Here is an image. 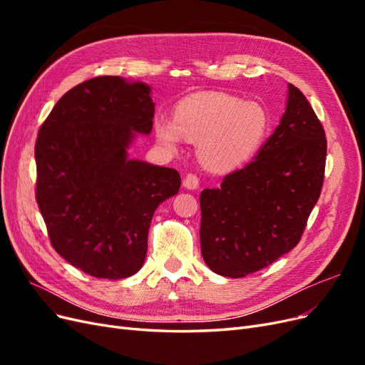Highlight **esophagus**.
I'll return each mask as SVG.
<instances>
[{"label": "esophagus", "instance_id": "1", "mask_svg": "<svg viewBox=\"0 0 365 365\" xmlns=\"http://www.w3.org/2000/svg\"><path fill=\"white\" fill-rule=\"evenodd\" d=\"M182 185L185 187L187 190H196L197 187H200V180H197V176L193 175V173H189L184 178L182 181Z\"/></svg>", "mask_w": 365, "mask_h": 365}]
</instances>
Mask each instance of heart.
Masks as SVG:
<instances>
[{
    "mask_svg": "<svg viewBox=\"0 0 365 365\" xmlns=\"http://www.w3.org/2000/svg\"><path fill=\"white\" fill-rule=\"evenodd\" d=\"M271 118L259 102L225 93H197L175 108V118L157 117L160 145L180 150L185 140L197 141V157L213 172H231L247 164L268 137Z\"/></svg>",
    "mask_w": 365,
    "mask_h": 365,
    "instance_id": "b5f03b06",
    "label": "heart"
}]
</instances>
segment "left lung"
<instances>
[{
	"instance_id": "obj_1",
	"label": "left lung",
	"mask_w": 365,
	"mask_h": 365,
	"mask_svg": "<svg viewBox=\"0 0 365 365\" xmlns=\"http://www.w3.org/2000/svg\"><path fill=\"white\" fill-rule=\"evenodd\" d=\"M326 150L324 129L311 103L289 83L280 125L257 157L200 196L207 267L240 279L289 252L322 193Z\"/></svg>"
}]
</instances>
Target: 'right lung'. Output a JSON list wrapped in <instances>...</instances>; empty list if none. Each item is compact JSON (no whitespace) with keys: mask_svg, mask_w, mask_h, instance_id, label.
Instances as JSON below:
<instances>
[{"mask_svg":"<svg viewBox=\"0 0 365 365\" xmlns=\"http://www.w3.org/2000/svg\"><path fill=\"white\" fill-rule=\"evenodd\" d=\"M150 86L101 76L74 86L39 129L36 201L53 248L77 269L120 280L138 272L157 207L180 192V173L129 158L149 135Z\"/></svg>","mask_w":365,"mask_h":365,"instance_id":"add662e5","label":"right lung"}]
</instances>
